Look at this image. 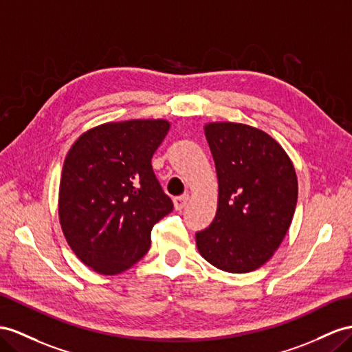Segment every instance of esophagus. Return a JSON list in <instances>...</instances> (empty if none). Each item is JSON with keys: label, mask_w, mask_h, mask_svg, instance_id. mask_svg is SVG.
Here are the masks:
<instances>
[{"label": "esophagus", "mask_w": 352, "mask_h": 352, "mask_svg": "<svg viewBox=\"0 0 352 352\" xmlns=\"http://www.w3.org/2000/svg\"><path fill=\"white\" fill-rule=\"evenodd\" d=\"M187 202H188V195L174 197V206H175V210H178V211L183 210L184 206L187 205Z\"/></svg>", "instance_id": "obj_1"}]
</instances>
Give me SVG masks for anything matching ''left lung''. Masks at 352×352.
<instances>
[{
    "instance_id": "obj_1",
    "label": "left lung",
    "mask_w": 352,
    "mask_h": 352,
    "mask_svg": "<svg viewBox=\"0 0 352 352\" xmlns=\"http://www.w3.org/2000/svg\"><path fill=\"white\" fill-rule=\"evenodd\" d=\"M219 178L212 223L196 233L201 256L232 274L256 270L274 256L290 228L297 177L284 148L257 128L242 123L205 124Z\"/></svg>"
}]
</instances>
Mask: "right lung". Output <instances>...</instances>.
<instances>
[{
	"label": "right lung",
	"instance_id": "add662e5",
	"mask_svg": "<svg viewBox=\"0 0 352 352\" xmlns=\"http://www.w3.org/2000/svg\"><path fill=\"white\" fill-rule=\"evenodd\" d=\"M169 122L99 124L69 148L59 184V221L74 254L102 275L124 272L150 248L155 224L173 211L151 157Z\"/></svg>",
	"mask_w": 352,
	"mask_h": 352
}]
</instances>
